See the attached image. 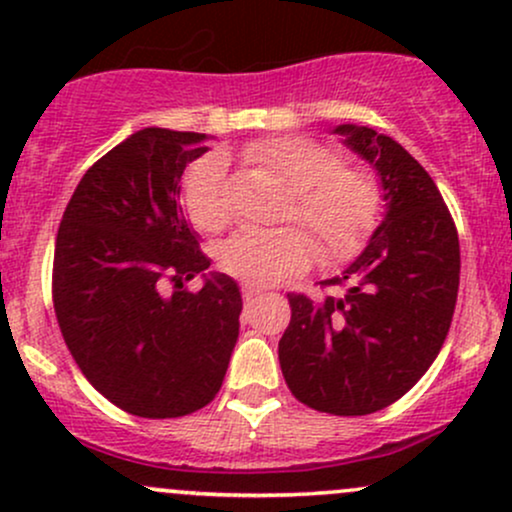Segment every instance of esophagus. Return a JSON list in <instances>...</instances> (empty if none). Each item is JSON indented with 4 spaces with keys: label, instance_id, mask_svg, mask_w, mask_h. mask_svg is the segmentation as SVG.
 Returning <instances> with one entry per match:
<instances>
[{
    "label": "esophagus",
    "instance_id": "1",
    "mask_svg": "<svg viewBox=\"0 0 512 512\" xmlns=\"http://www.w3.org/2000/svg\"><path fill=\"white\" fill-rule=\"evenodd\" d=\"M243 298L245 301H252V298H257V296H262V289H257V286H252V284H243Z\"/></svg>",
    "mask_w": 512,
    "mask_h": 512
}]
</instances>
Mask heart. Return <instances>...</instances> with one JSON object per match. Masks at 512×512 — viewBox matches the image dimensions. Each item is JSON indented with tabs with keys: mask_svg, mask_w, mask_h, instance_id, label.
Here are the masks:
<instances>
[{
	"mask_svg": "<svg viewBox=\"0 0 512 512\" xmlns=\"http://www.w3.org/2000/svg\"><path fill=\"white\" fill-rule=\"evenodd\" d=\"M240 158L291 192L286 219L298 221L314 236L325 262L354 255L375 228L378 182L366 170L344 166L342 154L332 146L305 137H272L243 146ZM180 199L197 231L226 228L233 207L219 156L202 158L187 170ZM309 237L293 226L240 231L221 245L219 262L223 272L245 284H279L315 262L317 248Z\"/></svg>",
	"mask_w": 512,
	"mask_h": 512,
	"instance_id": "1",
	"label": "heart"
}]
</instances>
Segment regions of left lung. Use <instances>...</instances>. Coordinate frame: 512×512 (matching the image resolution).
I'll return each mask as SVG.
<instances>
[{
    "label": "left lung",
    "mask_w": 512,
    "mask_h": 512,
    "mask_svg": "<svg viewBox=\"0 0 512 512\" xmlns=\"http://www.w3.org/2000/svg\"><path fill=\"white\" fill-rule=\"evenodd\" d=\"M378 170L385 221L320 301L289 293L279 363L298 402L334 416L390 407L419 383L448 337L460 286V240L436 182L395 139L339 125Z\"/></svg>",
    "instance_id": "1"
}]
</instances>
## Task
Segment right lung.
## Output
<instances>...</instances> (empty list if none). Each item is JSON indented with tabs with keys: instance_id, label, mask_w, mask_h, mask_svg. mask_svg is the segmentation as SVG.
<instances>
[{
	"instance_id": "1",
	"label": "right lung",
	"mask_w": 512,
	"mask_h": 512,
	"mask_svg": "<svg viewBox=\"0 0 512 512\" xmlns=\"http://www.w3.org/2000/svg\"><path fill=\"white\" fill-rule=\"evenodd\" d=\"M204 139L132 134L86 170L57 231L52 303L64 344L88 383L142 419L207 407L238 342L243 298L231 276L182 289L211 264L178 199Z\"/></svg>"
}]
</instances>
